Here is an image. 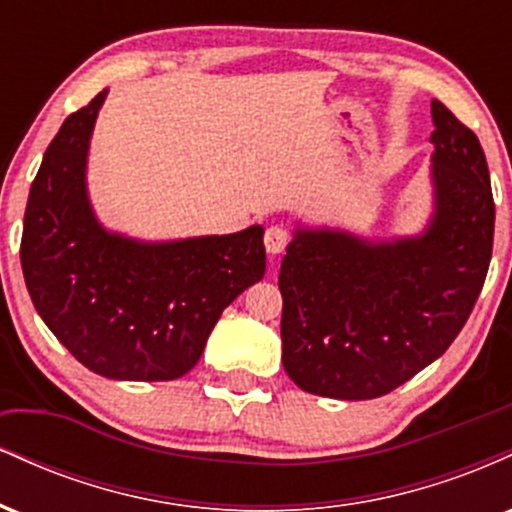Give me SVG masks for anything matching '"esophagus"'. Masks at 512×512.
I'll return each mask as SVG.
<instances>
[{"mask_svg":"<svg viewBox=\"0 0 512 512\" xmlns=\"http://www.w3.org/2000/svg\"><path fill=\"white\" fill-rule=\"evenodd\" d=\"M289 240L291 233L284 226H269L264 231V248H267L269 255H281L286 250V245H289Z\"/></svg>","mask_w":512,"mask_h":512,"instance_id":"34e87169","label":"esophagus"}]
</instances>
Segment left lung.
I'll use <instances>...</instances> for the list:
<instances>
[{"label":"left lung","mask_w":512,"mask_h":512,"mask_svg":"<svg viewBox=\"0 0 512 512\" xmlns=\"http://www.w3.org/2000/svg\"><path fill=\"white\" fill-rule=\"evenodd\" d=\"M431 115L433 214L419 236L293 231L279 272L281 361L310 395H387L445 354L477 303L496 221L489 166L443 103Z\"/></svg>","instance_id":"left-lung-1"}]
</instances>
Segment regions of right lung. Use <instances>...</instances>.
<instances>
[{"label": "right lung", "instance_id": "obj_1", "mask_svg": "<svg viewBox=\"0 0 512 512\" xmlns=\"http://www.w3.org/2000/svg\"><path fill=\"white\" fill-rule=\"evenodd\" d=\"M105 96L69 115L45 151L23 216V279L50 332L88 370L175 380L195 368L223 308L264 276V228L166 243L108 231L86 190Z\"/></svg>", "mask_w": 512, "mask_h": 512}]
</instances>
